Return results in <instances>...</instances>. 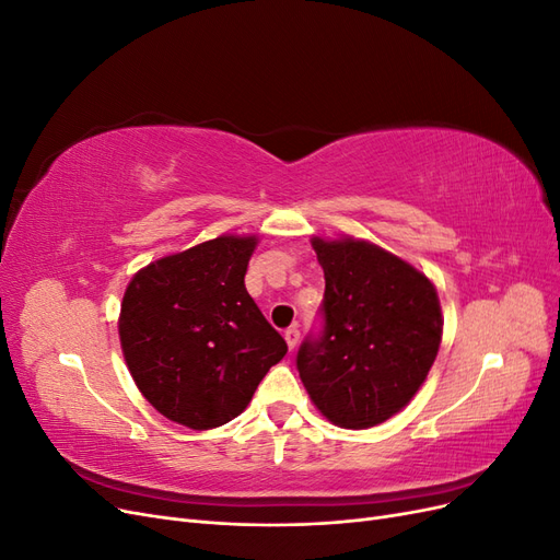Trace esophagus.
Wrapping results in <instances>:
<instances>
[{
  "label": "esophagus",
  "instance_id": "34e87169",
  "mask_svg": "<svg viewBox=\"0 0 560 560\" xmlns=\"http://www.w3.org/2000/svg\"><path fill=\"white\" fill-rule=\"evenodd\" d=\"M299 329L296 327H290L284 331V341H287V346H290V350H294L296 348V343H299Z\"/></svg>",
  "mask_w": 560,
  "mask_h": 560
}]
</instances>
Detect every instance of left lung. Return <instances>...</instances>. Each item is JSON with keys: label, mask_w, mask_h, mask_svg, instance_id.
I'll return each instance as SVG.
<instances>
[{"label": "left lung", "mask_w": 560, "mask_h": 560, "mask_svg": "<svg viewBox=\"0 0 560 560\" xmlns=\"http://www.w3.org/2000/svg\"><path fill=\"white\" fill-rule=\"evenodd\" d=\"M313 249L325 270V329L301 343L299 376L334 425H381L413 399L436 360L444 329L436 290L374 243L313 238Z\"/></svg>", "instance_id": "obj_1"}]
</instances>
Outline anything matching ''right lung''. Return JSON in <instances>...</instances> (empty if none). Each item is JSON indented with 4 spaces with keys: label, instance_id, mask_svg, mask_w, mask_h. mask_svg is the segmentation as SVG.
<instances>
[{
    "label": "right lung",
    "instance_id": "right-lung-1",
    "mask_svg": "<svg viewBox=\"0 0 560 560\" xmlns=\"http://www.w3.org/2000/svg\"><path fill=\"white\" fill-rule=\"evenodd\" d=\"M257 235H219L151 261L126 287L118 336L159 413L191 430L241 416L287 343L245 290Z\"/></svg>",
    "mask_w": 560,
    "mask_h": 560
}]
</instances>
